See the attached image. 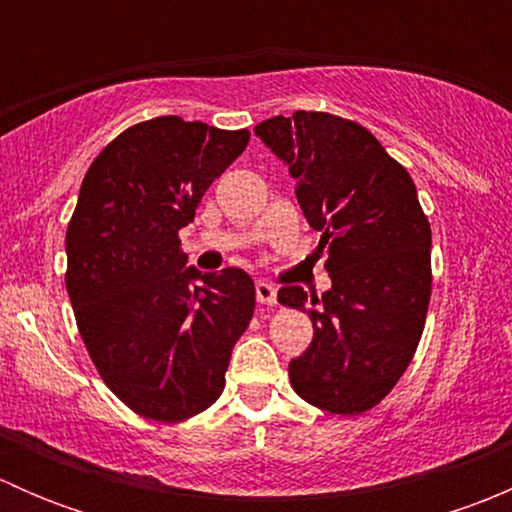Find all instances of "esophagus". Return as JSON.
<instances>
[{
	"label": "esophagus",
	"instance_id": "obj_1",
	"mask_svg": "<svg viewBox=\"0 0 512 512\" xmlns=\"http://www.w3.org/2000/svg\"><path fill=\"white\" fill-rule=\"evenodd\" d=\"M255 292H257V302L260 304H275L277 302V287L272 285V282L260 280L255 285Z\"/></svg>",
	"mask_w": 512,
	"mask_h": 512
}]
</instances>
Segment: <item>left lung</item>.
<instances>
[{"label":"left lung","mask_w":512,"mask_h":512,"mask_svg":"<svg viewBox=\"0 0 512 512\" xmlns=\"http://www.w3.org/2000/svg\"><path fill=\"white\" fill-rule=\"evenodd\" d=\"M255 133L297 180L332 277L322 299L309 297L314 339L289 361L292 389L329 414H364L404 376L426 324L431 225L416 185L364 126L332 113L267 118ZM277 299L302 312L308 303L297 285Z\"/></svg>","instance_id":"1"}]
</instances>
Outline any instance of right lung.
<instances>
[{
	"mask_svg": "<svg viewBox=\"0 0 512 512\" xmlns=\"http://www.w3.org/2000/svg\"><path fill=\"white\" fill-rule=\"evenodd\" d=\"M250 133L180 116L136 123L86 173L66 230V289L108 389L138 416L185 421L218 401L255 312L247 272L185 267L178 230Z\"/></svg>",
	"mask_w": 512,
	"mask_h": 512,
	"instance_id": "1",
	"label": "right lung"
}]
</instances>
